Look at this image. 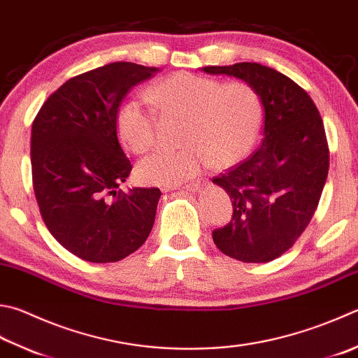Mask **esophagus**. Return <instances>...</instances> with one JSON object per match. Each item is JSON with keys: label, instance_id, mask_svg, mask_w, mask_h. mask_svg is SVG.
Wrapping results in <instances>:
<instances>
[{"label": "esophagus", "instance_id": "obj_1", "mask_svg": "<svg viewBox=\"0 0 358 358\" xmlns=\"http://www.w3.org/2000/svg\"><path fill=\"white\" fill-rule=\"evenodd\" d=\"M206 182L204 180H196V182H192V184H187L182 187V190H187V192H198L201 190L202 187H204ZM165 190H176V188H165ZM178 190H180V188H178Z\"/></svg>", "mask_w": 358, "mask_h": 358}]
</instances>
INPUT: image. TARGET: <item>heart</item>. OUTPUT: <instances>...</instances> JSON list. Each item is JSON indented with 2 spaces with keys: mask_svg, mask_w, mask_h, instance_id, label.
<instances>
[{
  "mask_svg": "<svg viewBox=\"0 0 358 358\" xmlns=\"http://www.w3.org/2000/svg\"><path fill=\"white\" fill-rule=\"evenodd\" d=\"M146 99L164 117L184 118L179 151H159L137 165L148 185L173 187L196 178L208 165L227 168L245 159L259 138L262 101L241 80L222 84L201 74L179 71L146 90ZM118 137L131 151L143 154L156 145V117L138 99H127L117 112Z\"/></svg>",
  "mask_w": 358,
  "mask_h": 358,
  "instance_id": "obj_1",
  "label": "heart"
}]
</instances>
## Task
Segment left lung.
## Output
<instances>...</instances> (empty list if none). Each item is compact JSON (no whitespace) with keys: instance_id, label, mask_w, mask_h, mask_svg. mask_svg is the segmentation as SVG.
<instances>
[{"instance_id":"obj_1","label":"left lung","mask_w":358,"mask_h":358,"mask_svg":"<svg viewBox=\"0 0 358 358\" xmlns=\"http://www.w3.org/2000/svg\"><path fill=\"white\" fill-rule=\"evenodd\" d=\"M245 80L259 93L263 141L245 162L213 179L232 199V220L212 237L222 254L265 263L288 251L318 207L329 173L324 124L308 93L285 74L255 62L204 66Z\"/></svg>"}]
</instances>
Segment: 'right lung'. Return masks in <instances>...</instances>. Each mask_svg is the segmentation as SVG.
<instances>
[{
  "label": "right lung",
  "instance_id": "add662e5",
  "mask_svg": "<svg viewBox=\"0 0 358 358\" xmlns=\"http://www.w3.org/2000/svg\"><path fill=\"white\" fill-rule=\"evenodd\" d=\"M159 69L113 62L66 80L32 123L31 165L46 227L65 249L92 263L136 252L156 218L159 188L120 185L132 170L117 137V112L134 85Z\"/></svg>",
  "mask_w": 358,
  "mask_h": 358
}]
</instances>
